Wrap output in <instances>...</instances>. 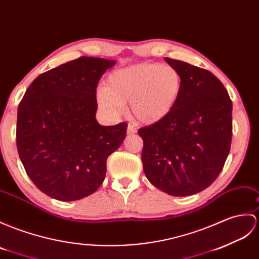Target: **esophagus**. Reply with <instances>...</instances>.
<instances>
[{"mask_svg": "<svg viewBox=\"0 0 259 259\" xmlns=\"http://www.w3.org/2000/svg\"><path fill=\"white\" fill-rule=\"evenodd\" d=\"M136 132H137V129L134 127V125L129 124L128 128H127V134L128 135H134V134H136Z\"/></svg>", "mask_w": 259, "mask_h": 259, "instance_id": "obj_1", "label": "esophagus"}]
</instances>
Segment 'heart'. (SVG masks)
I'll return each mask as SVG.
<instances>
[{
  "mask_svg": "<svg viewBox=\"0 0 259 259\" xmlns=\"http://www.w3.org/2000/svg\"><path fill=\"white\" fill-rule=\"evenodd\" d=\"M182 77L171 65L140 63L113 70L99 87L96 99L107 115L118 117L130 101V112L138 121L154 124L170 115L179 100Z\"/></svg>",
  "mask_w": 259,
  "mask_h": 259,
  "instance_id": "1",
  "label": "heart"
}]
</instances>
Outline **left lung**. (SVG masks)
I'll use <instances>...</instances> for the list:
<instances>
[{
	"label": "left lung",
	"instance_id": "8db88e82",
	"mask_svg": "<svg viewBox=\"0 0 259 259\" xmlns=\"http://www.w3.org/2000/svg\"><path fill=\"white\" fill-rule=\"evenodd\" d=\"M182 77L179 100L162 121L139 129L150 183L173 196L198 193L223 169L232 142V101L208 70L165 57Z\"/></svg>",
	"mask_w": 259,
	"mask_h": 259
}]
</instances>
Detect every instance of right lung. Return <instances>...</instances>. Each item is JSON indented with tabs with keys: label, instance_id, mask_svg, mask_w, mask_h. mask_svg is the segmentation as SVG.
Masks as SVG:
<instances>
[{
	"label": "right lung",
	"instance_id": "add662e5",
	"mask_svg": "<svg viewBox=\"0 0 259 259\" xmlns=\"http://www.w3.org/2000/svg\"><path fill=\"white\" fill-rule=\"evenodd\" d=\"M116 61L82 56L39 75L17 110L16 146L36 188L59 201L93 194L107 158L121 146L127 123L101 125L96 88Z\"/></svg>",
	"mask_w": 259,
	"mask_h": 259
}]
</instances>
